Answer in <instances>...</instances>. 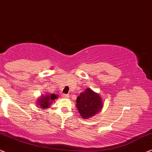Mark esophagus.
Instances as JSON below:
<instances>
[{"label": "esophagus", "instance_id": "obj_1", "mask_svg": "<svg viewBox=\"0 0 152 152\" xmlns=\"http://www.w3.org/2000/svg\"><path fill=\"white\" fill-rule=\"evenodd\" d=\"M69 96L68 94H63V98H69Z\"/></svg>", "mask_w": 152, "mask_h": 152}]
</instances>
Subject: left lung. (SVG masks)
<instances>
[{
    "mask_svg": "<svg viewBox=\"0 0 152 152\" xmlns=\"http://www.w3.org/2000/svg\"><path fill=\"white\" fill-rule=\"evenodd\" d=\"M102 100L99 94L87 88L76 99V107L80 116L83 119H89L97 114L103 107Z\"/></svg>",
    "mask_w": 152,
    "mask_h": 152,
    "instance_id": "8db88e82",
    "label": "left lung"
}]
</instances>
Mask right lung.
<instances>
[{"label": "right lung", "mask_w": 152, "mask_h": 152, "mask_svg": "<svg viewBox=\"0 0 152 152\" xmlns=\"http://www.w3.org/2000/svg\"><path fill=\"white\" fill-rule=\"evenodd\" d=\"M58 95L54 94H42L37 100V107L39 108H42L43 110H46L47 108H50L51 104L54 101V100L57 99Z\"/></svg>", "instance_id": "1"}]
</instances>
